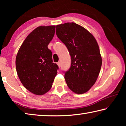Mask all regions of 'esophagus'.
<instances>
[{
	"instance_id": "obj_1",
	"label": "esophagus",
	"mask_w": 126,
	"mask_h": 126,
	"mask_svg": "<svg viewBox=\"0 0 126 126\" xmlns=\"http://www.w3.org/2000/svg\"><path fill=\"white\" fill-rule=\"evenodd\" d=\"M57 64H58V67L60 68L61 67V62H57Z\"/></svg>"
}]
</instances>
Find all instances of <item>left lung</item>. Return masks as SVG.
I'll return each instance as SVG.
<instances>
[{"label": "left lung", "mask_w": 126, "mask_h": 126, "mask_svg": "<svg viewBox=\"0 0 126 126\" xmlns=\"http://www.w3.org/2000/svg\"><path fill=\"white\" fill-rule=\"evenodd\" d=\"M56 34L67 47L71 65L64 72L68 87L73 92H87L96 82L102 60L99 48L93 35L75 23L56 26Z\"/></svg>", "instance_id": "1"}]
</instances>
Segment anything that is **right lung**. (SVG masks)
Segmentation results:
<instances>
[{
    "label": "right lung",
    "instance_id": "obj_1",
    "mask_svg": "<svg viewBox=\"0 0 126 126\" xmlns=\"http://www.w3.org/2000/svg\"><path fill=\"white\" fill-rule=\"evenodd\" d=\"M55 31L54 25L37 27L25 38L17 53L16 65L20 82L36 95L50 90L59 69L48 48Z\"/></svg>",
    "mask_w": 126,
    "mask_h": 126
}]
</instances>
